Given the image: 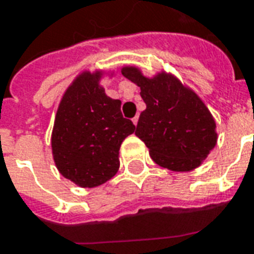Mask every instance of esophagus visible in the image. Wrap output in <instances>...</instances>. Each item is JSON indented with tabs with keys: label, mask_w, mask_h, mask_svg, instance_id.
<instances>
[{
	"label": "esophagus",
	"mask_w": 254,
	"mask_h": 254,
	"mask_svg": "<svg viewBox=\"0 0 254 254\" xmlns=\"http://www.w3.org/2000/svg\"><path fill=\"white\" fill-rule=\"evenodd\" d=\"M137 121H139V115H135V117L132 118V123H133V125L136 126L137 125Z\"/></svg>",
	"instance_id": "obj_1"
}]
</instances>
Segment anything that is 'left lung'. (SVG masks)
Instances as JSON below:
<instances>
[{
  "label": "left lung",
  "mask_w": 254,
  "mask_h": 254,
  "mask_svg": "<svg viewBox=\"0 0 254 254\" xmlns=\"http://www.w3.org/2000/svg\"><path fill=\"white\" fill-rule=\"evenodd\" d=\"M122 74L140 87L147 107L139 117L135 135L144 141L152 160L175 172L201 166L215 148L217 132L215 119L200 96L171 72L148 78L136 66H125Z\"/></svg>",
  "instance_id": "left-lung-1"
}]
</instances>
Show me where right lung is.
<instances>
[{"instance_id": "add662e5", "label": "right lung", "mask_w": 254, "mask_h": 254, "mask_svg": "<svg viewBox=\"0 0 254 254\" xmlns=\"http://www.w3.org/2000/svg\"><path fill=\"white\" fill-rule=\"evenodd\" d=\"M114 71H82L66 88L52 132L53 159L64 178L82 188L102 186L117 175L119 149L135 126L122 115L119 99L100 80Z\"/></svg>"}]
</instances>
